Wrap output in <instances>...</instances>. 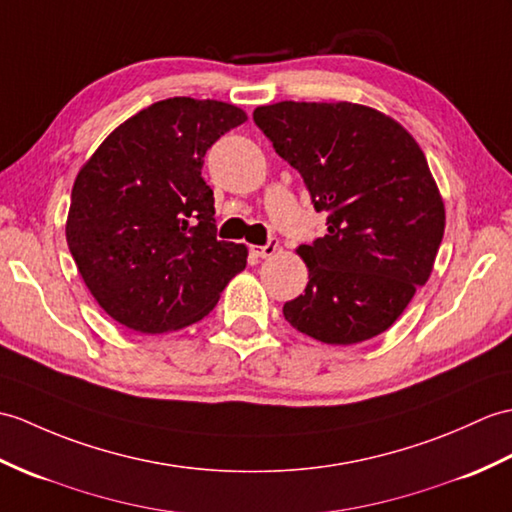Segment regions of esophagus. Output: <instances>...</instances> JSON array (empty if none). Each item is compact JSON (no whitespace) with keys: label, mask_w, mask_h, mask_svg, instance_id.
<instances>
[{"label":"esophagus","mask_w":512,"mask_h":512,"mask_svg":"<svg viewBox=\"0 0 512 512\" xmlns=\"http://www.w3.org/2000/svg\"><path fill=\"white\" fill-rule=\"evenodd\" d=\"M277 248H279L277 240H268L264 246H253V253L257 257H272L277 253Z\"/></svg>","instance_id":"obj_1"}]
</instances>
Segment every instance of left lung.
Here are the masks:
<instances>
[{"instance_id": "8db88e82", "label": "left lung", "mask_w": 512, "mask_h": 512, "mask_svg": "<svg viewBox=\"0 0 512 512\" xmlns=\"http://www.w3.org/2000/svg\"><path fill=\"white\" fill-rule=\"evenodd\" d=\"M303 176L327 235L296 253L310 270L283 316L325 344L375 338L430 279L445 205L417 141L392 117L353 102H277L253 113Z\"/></svg>"}]
</instances>
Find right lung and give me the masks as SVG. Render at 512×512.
<instances>
[{
	"instance_id": "1",
	"label": "right lung",
	"mask_w": 512,
	"mask_h": 512,
	"mask_svg": "<svg viewBox=\"0 0 512 512\" xmlns=\"http://www.w3.org/2000/svg\"><path fill=\"white\" fill-rule=\"evenodd\" d=\"M248 120L218 100L168 98L106 137L71 189L67 246L93 299L139 334L205 318L246 268L244 244L216 237L207 150Z\"/></svg>"
}]
</instances>
